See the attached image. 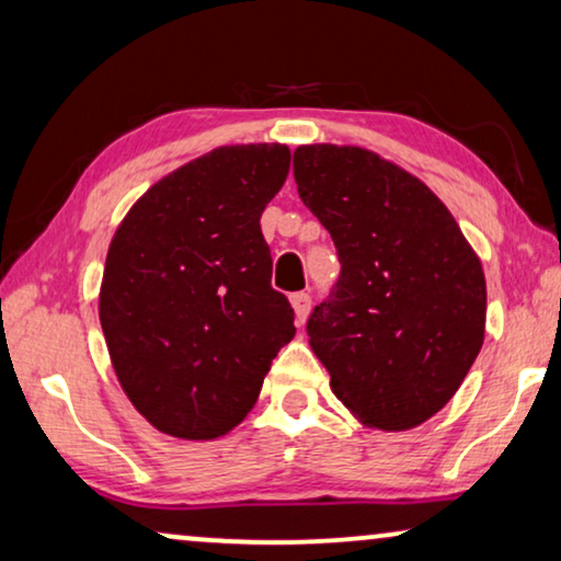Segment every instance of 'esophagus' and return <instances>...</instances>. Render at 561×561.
<instances>
[{
    "instance_id": "esophagus-1",
    "label": "esophagus",
    "mask_w": 561,
    "mask_h": 561,
    "mask_svg": "<svg viewBox=\"0 0 561 561\" xmlns=\"http://www.w3.org/2000/svg\"><path fill=\"white\" fill-rule=\"evenodd\" d=\"M289 302H291V310H295L297 325H302V322L307 320V314H310V305H312L310 295H307V291H297V295L289 297Z\"/></svg>"
}]
</instances>
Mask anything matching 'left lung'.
Here are the masks:
<instances>
[{
	"label": "left lung",
	"mask_w": 561,
	"mask_h": 561,
	"mask_svg": "<svg viewBox=\"0 0 561 561\" xmlns=\"http://www.w3.org/2000/svg\"><path fill=\"white\" fill-rule=\"evenodd\" d=\"M295 180L341 256L333 295L307 322L330 389L363 427H420L483 348V264L447 205L370 149L297 147Z\"/></svg>",
	"instance_id": "left-lung-1"
}]
</instances>
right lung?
<instances>
[{
  "instance_id": "right-lung-1",
  "label": "right lung",
  "mask_w": 561,
  "mask_h": 561,
  "mask_svg": "<svg viewBox=\"0 0 561 561\" xmlns=\"http://www.w3.org/2000/svg\"><path fill=\"white\" fill-rule=\"evenodd\" d=\"M289 160L279 141L216 147L149 187L114 231L99 320L126 399L162 435H228L297 333L259 226Z\"/></svg>"
}]
</instances>
